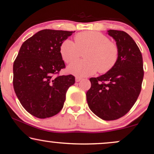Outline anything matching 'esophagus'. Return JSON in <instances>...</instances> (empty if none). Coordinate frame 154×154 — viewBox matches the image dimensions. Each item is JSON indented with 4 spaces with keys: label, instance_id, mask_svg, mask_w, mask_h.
I'll use <instances>...</instances> for the list:
<instances>
[{
    "label": "esophagus",
    "instance_id": "esophagus-1",
    "mask_svg": "<svg viewBox=\"0 0 154 154\" xmlns=\"http://www.w3.org/2000/svg\"><path fill=\"white\" fill-rule=\"evenodd\" d=\"M82 79V77H75V81H76L77 82H80Z\"/></svg>",
    "mask_w": 154,
    "mask_h": 154
}]
</instances>
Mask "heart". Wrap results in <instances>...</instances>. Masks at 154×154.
I'll return each instance as SVG.
<instances>
[{"mask_svg":"<svg viewBox=\"0 0 154 154\" xmlns=\"http://www.w3.org/2000/svg\"><path fill=\"white\" fill-rule=\"evenodd\" d=\"M75 43L67 39L60 45L62 59L70 63L84 53L85 60H77L68 67L69 73L77 77H87L98 70L106 73L114 68L119 58V48L115 42L109 41L107 36L97 31H88L77 33Z\"/></svg>","mask_w":154,"mask_h":154,"instance_id":"obj_1","label":"heart"}]
</instances>
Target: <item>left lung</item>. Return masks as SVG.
Segmentation results:
<instances>
[{
  "mask_svg": "<svg viewBox=\"0 0 154 154\" xmlns=\"http://www.w3.org/2000/svg\"><path fill=\"white\" fill-rule=\"evenodd\" d=\"M107 33L119 48V58L113 69L98 77L90 78L86 92L90 109L102 119H118L129 112L141 91L144 77L142 56L127 33L109 30Z\"/></svg>",
  "mask_w": 154,
  "mask_h": 154,
  "instance_id": "left-lung-1",
  "label": "left lung"
}]
</instances>
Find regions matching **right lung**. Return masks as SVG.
<instances>
[{"mask_svg":"<svg viewBox=\"0 0 154 154\" xmlns=\"http://www.w3.org/2000/svg\"><path fill=\"white\" fill-rule=\"evenodd\" d=\"M75 31L45 29L21 45L13 64V86L21 105L39 119L57 114L63 107L72 75L56 76L65 68L60 45Z\"/></svg>","mask_w":154,"mask_h":154,"instance_id":"obj_1","label":"right lung"}]
</instances>
